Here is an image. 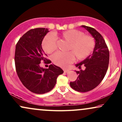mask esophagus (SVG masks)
Instances as JSON below:
<instances>
[{
  "label": "esophagus",
  "mask_w": 122,
  "mask_h": 122,
  "mask_svg": "<svg viewBox=\"0 0 122 122\" xmlns=\"http://www.w3.org/2000/svg\"><path fill=\"white\" fill-rule=\"evenodd\" d=\"M63 71H64V73H68L69 72V69H64V68H63Z\"/></svg>",
  "instance_id": "34e87169"
}]
</instances>
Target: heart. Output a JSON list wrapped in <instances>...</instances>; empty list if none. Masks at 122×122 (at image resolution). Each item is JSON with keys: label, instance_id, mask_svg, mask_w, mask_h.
I'll use <instances>...</instances> for the list:
<instances>
[{"label": "heart", "instance_id": "obj_1", "mask_svg": "<svg viewBox=\"0 0 122 122\" xmlns=\"http://www.w3.org/2000/svg\"><path fill=\"white\" fill-rule=\"evenodd\" d=\"M63 36L71 42L70 49L75 51L79 58L87 56L94 47L95 42L93 38L89 36H84V34L78 30H71L65 31ZM57 40L58 37L54 32L47 34L42 42L45 51L49 54L54 51L58 47ZM74 52L58 51L53 55L52 61L58 66L66 67L76 60V55Z\"/></svg>", "mask_w": 122, "mask_h": 122}]
</instances>
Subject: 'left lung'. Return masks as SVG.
<instances>
[{
    "label": "left lung",
    "mask_w": 122,
    "mask_h": 122,
    "mask_svg": "<svg viewBox=\"0 0 122 122\" xmlns=\"http://www.w3.org/2000/svg\"><path fill=\"white\" fill-rule=\"evenodd\" d=\"M94 38L95 45L92 54L81 62L76 64L80 70L76 71L78 77L74 82H70L73 89L78 92L91 91L102 81L107 73L109 61V51L105 40L99 32L94 28L82 25ZM81 65L85 67V70H81Z\"/></svg>",
    "instance_id": "8db88e82"
}]
</instances>
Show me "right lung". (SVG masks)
I'll use <instances>...</instances> for the list:
<instances>
[{
	"label": "right lung",
	"instance_id": "1",
	"mask_svg": "<svg viewBox=\"0 0 122 122\" xmlns=\"http://www.w3.org/2000/svg\"><path fill=\"white\" fill-rule=\"evenodd\" d=\"M48 32V28H45L30 30L20 38L15 46V61L17 75L28 90L37 94L51 91L58 76L64 72L54 64H50L49 68L40 66L41 61L47 60L44 57L45 54L41 44Z\"/></svg>",
	"mask_w": 122,
	"mask_h": 122
}]
</instances>
